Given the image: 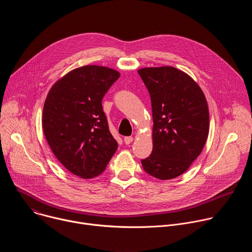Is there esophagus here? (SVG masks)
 Wrapping results in <instances>:
<instances>
[{
	"label": "esophagus",
	"mask_w": 252,
	"mask_h": 252,
	"mask_svg": "<svg viewBox=\"0 0 252 252\" xmlns=\"http://www.w3.org/2000/svg\"><path fill=\"white\" fill-rule=\"evenodd\" d=\"M132 139H133L132 136H126V137L124 138V141H125L126 145H129V143L132 141Z\"/></svg>",
	"instance_id": "1"
}]
</instances>
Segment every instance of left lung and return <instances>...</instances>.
<instances>
[{
	"instance_id": "obj_1",
	"label": "left lung",
	"mask_w": 252,
	"mask_h": 252,
	"mask_svg": "<svg viewBox=\"0 0 252 252\" xmlns=\"http://www.w3.org/2000/svg\"><path fill=\"white\" fill-rule=\"evenodd\" d=\"M152 101L151 156L141 159L150 175L165 181L183 174L200 155L208 135L209 113L198 85L172 66L138 69Z\"/></svg>"
}]
</instances>
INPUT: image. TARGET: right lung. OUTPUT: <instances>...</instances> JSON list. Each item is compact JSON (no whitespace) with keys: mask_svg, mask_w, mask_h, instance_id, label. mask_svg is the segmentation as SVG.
Masks as SVG:
<instances>
[{"mask_svg":"<svg viewBox=\"0 0 252 252\" xmlns=\"http://www.w3.org/2000/svg\"><path fill=\"white\" fill-rule=\"evenodd\" d=\"M120 78L113 68L85 65L69 71L51 89L43 129L59 161L82 178L100 174L118 150L101 100Z\"/></svg>","mask_w":252,"mask_h":252,"instance_id":"obj_1","label":"right lung"}]
</instances>
